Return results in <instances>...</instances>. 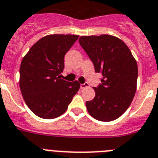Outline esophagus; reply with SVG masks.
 I'll list each match as a JSON object with an SVG mask.
<instances>
[{
  "mask_svg": "<svg viewBox=\"0 0 158 158\" xmlns=\"http://www.w3.org/2000/svg\"><path fill=\"white\" fill-rule=\"evenodd\" d=\"M89 86V84L88 83H85V84H81V89H85V88H86V87H88Z\"/></svg>",
  "mask_w": 158,
  "mask_h": 158,
  "instance_id": "esophagus-1",
  "label": "esophagus"
}]
</instances>
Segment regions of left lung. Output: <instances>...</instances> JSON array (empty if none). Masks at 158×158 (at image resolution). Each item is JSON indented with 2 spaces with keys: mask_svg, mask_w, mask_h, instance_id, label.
<instances>
[{
  "mask_svg": "<svg viewBox=\"0 0 158 158\" xmlns=\"http://www.w3.org/2000/svg\"><path fill=\"white\" fill-rule=\"evenodd\" d=\"M79 42L101 73L102 85L95 98L86 102L93 118L101 121L118 119L129 107L137 89V64L129 47L112 35L81 36Z\"/></svg>",
  "mask_w": 158,
  "mask_h": 158,
  "instance_id": "left-lung-1",
  "label": "left lung"
}]
</instances>
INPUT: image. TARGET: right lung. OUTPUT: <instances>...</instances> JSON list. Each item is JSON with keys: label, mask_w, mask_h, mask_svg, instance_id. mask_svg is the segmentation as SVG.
<instances>
[{"label": "right lung", "mask_w": 158, "mask_h": 158, "mask_svg": "<svg viewBox=\"0 0 158 158\" xmlns=\"http://www.w3.org/2000/svg\"><path fill=\"white\" fill-rule=\"evenodd\" d=\"M78 35L51 34L40 38L21 60L20 89L27 106L35 115L52 119L62 115L80 89L77 81L61 79L64 54Z\"/></svg>", "instance_id": "1"}]
</instances>
